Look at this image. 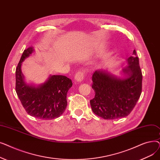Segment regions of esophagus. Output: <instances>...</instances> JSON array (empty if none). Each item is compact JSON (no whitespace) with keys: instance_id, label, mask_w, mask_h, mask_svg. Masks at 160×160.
<instances>
[{"instance_id":"1","label":"esophagus","mask_w":160,"mask_h":160,"mask_svg":"<svg viewBox=\"0 0 160 160\" xmlns=\"http://www.w3.org/2000/svg\"><path fill=\"white\" fill-rule=\"evenodd\" d=\"M84 78V73L82 71H78L74 76V80L78 82H81Z\"/></svg>"}]
</instances>
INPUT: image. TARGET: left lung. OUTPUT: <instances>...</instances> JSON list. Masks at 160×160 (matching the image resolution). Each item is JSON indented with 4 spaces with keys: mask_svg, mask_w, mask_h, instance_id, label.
Listing matches in <instances>:
<instances>
[{
    "mask_svg": "<svg viewBox=\"0 0 160 160\" xmlns=\"http://www.w3.org/2000/svg\"><path fill=\"white\" fill-rule=\"evenodd\" d=\"M122 69L123 77L107 70L95 71L92 77L95 97L90 100L93 113L104 119L112 120L128 115L136 106L142 90V72L136 50Z\"/></svg>",
    "mask_w": 160,
    "mask_h": 160,
    "instance_id": "8db88e82",
    "label": "left lung"
}]
</instances>
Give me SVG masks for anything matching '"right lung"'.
<instances>
[{
  "instance_id": "1",
  "label": "right lung",
  "mask_w": 160,
  "mask_h": 160,
  "mask_svg": "<svg viewBox=\"0 0 160 160\" xmlns=\"http://www.w3.org/2000/svg\"><path fill=\"white\" fill-rule=\"evenodd\" d=\"M34 49L24 50L15 71V91L26 112L36 118L54 119L65 112L67 105V94L72 87L71 79L63 75H50L43 83H27L21 71L22 63Z\"/></svg>"
}]
</instances>
